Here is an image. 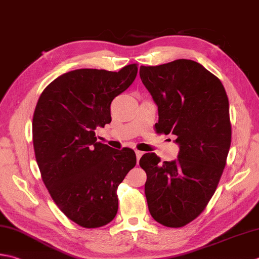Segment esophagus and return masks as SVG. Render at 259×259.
Listing matches in <instances>:
<instances>
[{"label":"esophagus","mask_w":259,"mask_h":259,"mask_svg":"<svg viewBox=\"0 0 259 259\" xmlns=\"http://www.w3.org/2000/svg\"><path fill=\"white\" fill-rule=\"evenodd\" d=\"M144 155V153L143 151H140V150H136V156H137V160H139L140 158H141V156Z\"/></svg>","instance_id":"1"}]
</instances>
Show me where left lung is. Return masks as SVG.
Segmentation results:
<instances>
[{
    "label": "left lung",
    "instance_id": "left-lung-1",
    "mask_svg": "<svg viewBox=\"0 0 259 259\" xmlns=\"http://www.w3.org/2000/svg\"><path fill=\"white\" fill-rule=\"evenodd\" d=\"M141 82L158 106L159 134L175 135L177 159L145 154V194L151 217L180 228L205 209L219 184L231 144L229 101L220 79L201 64L177 59L140 66Z\"/></svg>",
    "mask_w": 259,
    "mask_h": 259
}]
</instances>
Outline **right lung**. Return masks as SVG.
<instances>
[{
	"mask_svg": "<svg viewBox=\"0 0 259 259\" xmlns=\"http://www.w3.org/2000/svg\"><path fill=\"white\" fill-rule=\"evenodd\" d=\"M137 73V64L119 72L75 69L53 80L35 105L33 149L42 181L60 211L80 227L114 219L116 190L136 166L133 149L98 143L95 130L111 122V102Z\"/></svg>",
	"mask_w": 259,
	"mask_h": 259,
	"instance_id": "obj_1",
	"label": "right lung"
}]
</instances>
